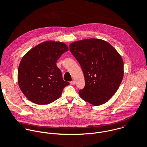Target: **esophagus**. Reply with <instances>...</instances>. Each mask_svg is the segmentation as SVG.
<instances>
[{"mask_svg": "<svg viewBox=\"0 0 147 147\" xmlns=\"http://www.w3.org/2000/svg\"><path fill=\"white\" fill-rule=\"evenodd\" d=\"M70 84H71V85H74L75 84V81H72V82H70Z\"/></svg>", "mask_w": 147, "mask_h": 147, "instance_id": "obj_1", "label": "esophagus"}]
</instances>
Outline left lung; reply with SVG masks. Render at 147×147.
Here are the masks:
<instances>
[{"mask_svg": "<svg viewBox=\"0 0 147 147\" xmlns=\"http://www.w3.org/2000/svg\"><path fill=\"white\" fill-rule=\"evenodd\" d=\"M69 50L81 65L85 85L80 97L94 106L109 101L117 91L123 75V61L118 51L104 40L85 39L72 42Z\"/></svg>", "mask_w": 147, "mask_h": 147, "instance_id": "1", "label": "left lung"}]
</instances>
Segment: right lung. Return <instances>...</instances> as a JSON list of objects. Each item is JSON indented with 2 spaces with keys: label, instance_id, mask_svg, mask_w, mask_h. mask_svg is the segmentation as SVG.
I'll list each match as a JSON object with an SVG mask.
<instances>
[{
  "label": "right lung",
  "instance_id": "1",
  "mask_svg": "<svg viewBox=\"0 0 147 147\" xmlns=\"http://www.w3.org/2000/svg\"><path fill=\"white\" fill-rule=\"evenodd\" d=\"M68 50L63 42L48 41L36 46L22 57L18 80L22 92L29 101L47 105L61 96L63 88L69 83L63 80L56 63Z\"/></svg>",
  "mask_w": 147,
  "mask_h": 147
}]
</instances>
